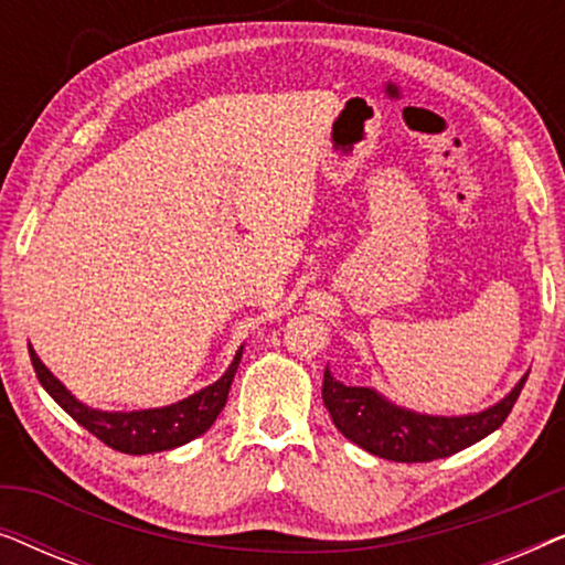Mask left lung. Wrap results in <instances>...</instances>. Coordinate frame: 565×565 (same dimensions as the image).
I'll use <instances>...</instances> for the list:
<instances>
[{
	"label": "left lung",
	"instance_id": "8db88e82",
	"mask_svg": "<svg viewBox=\"0 0 565 565\" xmlns=\"http://www.w3.org/2000/svg\"><path fill=\"white\" fill-rule=\"evenodd\" d=\"M524 381H527V375L499 404L468 416H429L408 412V408L391 404L373 388L339 383L329 373V367L323 370L321 396L337 429L350 443L360 445L362 450L396 462H429L450 458V455L466 450L478 439L489 437L493 429H499L520 398Z\"/></svg>",
	"mask_w": 565,
	"mask_h": 565
}]
</instances>
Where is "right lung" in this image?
Listing matches in <instances>:
<instances>
[{
    "label": "right lung",
    "instance_id": "right-lung-1",
    "mask_svg": "<svg viewBox=\"0 0 565 565\" xmlns=\"http://www.w3.org/2000/svg\"><path fill=\"white\" fill-rule=\"evenodd\" d=\"M28 350L38 381H41L43 388L49 391V396L76 424H82L84 429L92 431L99 443L113 447V450L126 455H149L172 450V447L190 443V439H195L211 429V424L218 419L221 408L226 406L231 383H234L236 367L242 362L244 347H238L234 362H231L226 373L213 385L177 401L172 406L143 408V412H99V408L84 406L82 401H76L64 388V383L58 377H53V373L43 365L33 347H28Z\"/></svg>",
    "mask_w": 565,
    "mask_h": 565
}]
</instances>
